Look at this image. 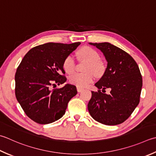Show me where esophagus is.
Returning <instances> with one entry per match:
<instances>
[{
	"mask_svg": "<svg viewBox=\"0 0 156 156\" xmlns=\"http://www.w3.org/2000/svg\"><path fill=\"white\" fill-rule=\"evenodd\" d=\"M84 89L82 88H80V87H77V91L78 93H80V92H82V90H83Z\"/></svg>",
	"mask_w": 156,
	"mask_h": 156,
	"instance_id": "obj_1",
	"label": "esophagus"
}]
</instances>
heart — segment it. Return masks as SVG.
Masks as SVG:
<instances>
[{
  "mask_svg": "<svg viewBox=\"0 0 156 156\" xmlns=\"http://www.w3.org/2000/svg\"><path fill=\"white\" fill-rule=\"evenodd\" d=\"M80 55L84 60L88 62L84 73H74L69 76V81L71 84L78 87H84L93 82L94 79V74L97 75L102 74L105 72V66L100 60V54L94 48L85 46L78 52ZM76 62L74 57L72 55L66 56L63 62V68L66 72L71 74L74 71Z\"/></svg>",
  "mask_w": 156,
  "mask_h": 156,
  "instance_id": "b5f03b06",
  "label": "heart"
}]
</instances>
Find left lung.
Masks as SVG:
<instances>
[{
    "label": "left lung",
    "instance_id": "obj_1",
    "mask_svg": "<svg viewBox=\"0 0 156 156\" xmlns=\"http://www.w3.org/2000/svg\"><path fill=\"white\" fill-rule=\"evenodd\" d=\"M90 44L102 51L108 66L94 84L99 90L92 91L88 112L100 123L109 126L120 124L130 117L140 101L143 80L139 66L129 53L109 42ZM108 87L111 93L103 94Z\"/></svg>",
    "mask_w": 156,
    "mask_h": 156
}]
</instances>
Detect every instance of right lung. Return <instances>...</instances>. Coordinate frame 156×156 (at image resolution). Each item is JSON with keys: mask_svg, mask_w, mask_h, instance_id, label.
I'll return each instance as SVG.
<instances>
[{"mask_svg": "<svg viewBox=\"0 0 156 156\" xmlns=\"http://www.w3.org/2000/svg\"><path fill=\"white\" fill-rule=\"evenodd\" d=\"M80 42H48L31 48L24 56L15 76V97L25 114L35 122L52 123L65 114L68 103L77 94L74 85L62 84L67 78L63 62Z\"/></svg>", "mask_w": 156, "mask_h": 156, "instance_id": "1", "label": "right lung"}]
</instances>
